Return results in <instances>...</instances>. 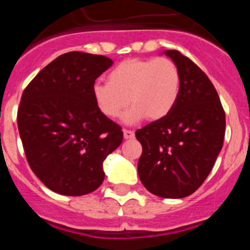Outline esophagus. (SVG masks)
<instances>
[{
	"instance_id": "esophagus-1",
	"label": "esophagus",
	"mask_w": 250,
	"mask_h": 250,
	"mask_svg": "<svg viewBox=\"0 0 250 250\" xmlns=\"http://www.w3.org/2000/svg\"><path fill=\"white\" fill-rule=\"evenodd\" d=\"M123 132H124V138L126 139H134V136H135V134H134V131H131V130H123Z\"/></svg>"
}]
</instances>
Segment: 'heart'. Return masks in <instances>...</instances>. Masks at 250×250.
<instances>
[{"instance_id": "1", "label": "heart", "mask_w": 250, "mask_h": 250, "mask_svg": "<svg viewBox=\"0 0 250 250\" xmlns=\"http://www.w3.org/2000/svg\"><path fill=\"white\" fill-rule=\"evenodd\" d=\"M180 77L178 67L167 57L129 59L107 75V83L92 85V99L99 111L107 119L124 115V123L135 124L147 116L150 120L165 118L175 106Z\"/></svg>"}]
</instances>
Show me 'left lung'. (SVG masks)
<instances>
[{
	"mask_svg": "<svg viewBox=\"0 0 250 250\" xmlns=\"http://www.w3.org/2000/svg\"><path fill=\"white\" fill-rule=\"evenodd\" d=\"M164 54L178 67L179 96L165 118L135 132L143 145L138 173L154 195L180 199L213 169L224 141L225 114L213 83L190 59L176 50Z\"/></svg>",
	"mask_w": 250,
	"mask_h": 250,
	"instance_id": "left-lung-1",
	"label": "left lung"
}]
</instances>
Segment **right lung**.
Masks as SVG:
<instances>
[{
    "label": "right lung",
    "instance_id": "add662e5",
    "mask_svg": "<svg viewBox=\"0 0 250 250\" xmlns=\"http://www.w3.org/2000/svg\"><path fill=\"white\" fill-rule=\"evenodd\" d=\"M114 63L103 55L67 52L43 67L22 94L17 125L37 178L61 195L80 196L104 182V160L123 141L118 124L92 99L95 80Z\"/></svg>",
    "mask_w": 250,
    "mask_h": 250
}]
</instances>
